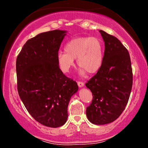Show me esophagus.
<instances>
[{
    "label": "esophagus",
    "instance_id": "1",
    "mask_svg": "<svg viewBox=\"0 0 148 148\" xmlns=\"http://www.w3.org/2000/svg\"><path fill=\"white\" fill-rule=\"evenodd\" d=\"M77 84H78V86H79V88H83L84 86V83L81 82V81H79V82L77 83Z\"/></svg>",
    "mask_w": 148,
    "mask_h": 148
}]
</instances>
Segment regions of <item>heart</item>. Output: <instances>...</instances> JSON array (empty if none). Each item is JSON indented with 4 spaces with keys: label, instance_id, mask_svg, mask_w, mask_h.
<instances>
[{
    "label": "heart",
    "instance_id": "obj_1",
    "mask_svg": "<svg viewBox=\"0 0 148 148\" xmlns=\"http://www.w3.org/2000/svg\"><path fill=\"white\" fill-rule=\"evenodd\" d=\"M64 51L59 52L57 62L62 72H69L74 66V60L80 69V73L95 74L99 70L103 60V42L96 37H77L65 45Z\"/></svg>",
    "mask_w": 148,
    "mask_h": 148
}]
</instances>
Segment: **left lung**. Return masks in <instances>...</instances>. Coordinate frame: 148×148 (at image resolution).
I'll return each mask as SVG.
<instances>
[{
	"label": "left lung",
	"mask_w": 148,
	"mask_h": 148,
	"mask_svg": "<svg viewBox=\"0 0 148 148\" xmlns=\"http://www.w3.org/2000/svg\"><path fill=\"white\" fill-rule=\"evenodd\" d=\"M105 45L101 68L86 86L92 93L91 104L86 108L89 121L106 125L116 120L125 110L133 84L128 51L116 37L100 30Z\"/></svg>",
	"instance_id": "1"
}]
</instances>
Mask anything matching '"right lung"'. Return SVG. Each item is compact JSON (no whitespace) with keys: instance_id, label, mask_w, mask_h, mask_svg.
<instances>
[{"instance_id":"add662e5","label":"right lung","mask_w":148,"mask_h":148,"mask_svg":"<svg viewBox=\"0 0 148 148\" xmlns=\"http://www.w3.org/2000/svg\"><path fill=\"white\" fill-rule=\"evenodd\" d=\"M66 30L38 34L23 45L16 58L18 95L36 121L56 128L67 122V107L79 87L64 76L57 56Z\"/></svg>"}]
</instances>
